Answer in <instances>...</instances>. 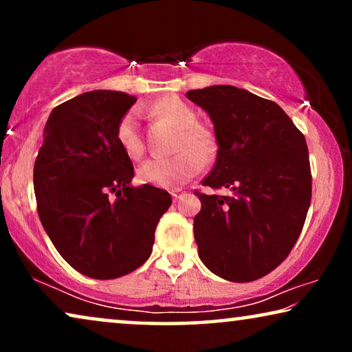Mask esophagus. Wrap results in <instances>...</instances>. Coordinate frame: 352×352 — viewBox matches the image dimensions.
Masks as SVG:
<instances>
[{
	"instance_id": "obj_1",
	"label": "esophagus",
	"mask_w": 352,
	"mask_h": 352,
	"mask_svg": "<svg viewBox=\"0 0 352 352\" xmlns=\"http://www.w3.org/2000/svg\"><path fill=\"white\" fill-rule=\"evenodd\" d=\"M171 197H173V200L177 201V200H181L182 197H184V192H181V190H173V192H171Z\"/></svg>"
}]
</instances>
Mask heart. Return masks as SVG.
I'll list each match as a JSON object with an SVG mask.
<instances>
[{"label": "heart", "instance_id": "b5f03b06", "mask_svg": "<svg viewBox=\"0 0 352 352\" xmlns=\"http://www.w3.org/2000/svg\"><path fill=\"white\" fill-rule=\"evenodd\" d=\"M151 112L157 118L179 129L176 139L175 157L151 158L138 170V179L165 189H175L192 179L201 170V160H208L216 151L214 136L199 124V115L189 104L166 96L152 104ZM117 141L129 158H139L144 152V142L136 110H129L117 124Z\"/></svg>", "mask_w": 352, "mask_h": 352}]
</instances>
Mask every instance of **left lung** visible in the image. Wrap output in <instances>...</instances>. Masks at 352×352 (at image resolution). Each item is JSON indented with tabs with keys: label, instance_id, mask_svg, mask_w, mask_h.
Wrapping results in <instances>:
<instances>
[{
	"label": "left lung",
	"instance_id": "obj_1",
	"mask_svg": "<svg viewBox=\"0 0 352 352\" xmlns=\"http://www.w3.org/2000/svg\"><path fill=\"white\" fill-rule=\"evenodd\" d=\"M186 96L210 115L218 142L201 184L230 190H195L199 256L226 280H256L288 256L305 226L312 192L306 139L276 102L247 89L216 85Z\"/></svg>",
	"mask_w": 352,
	"mask_h": 352
}]
</instances>
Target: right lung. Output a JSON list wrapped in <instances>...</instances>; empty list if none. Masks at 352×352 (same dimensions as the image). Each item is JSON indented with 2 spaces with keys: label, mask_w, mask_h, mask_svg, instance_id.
<instances>
[{
  "label": "right lung",
  "mask_w": 352,
  "mask_h": 352,
  "mask_svg": "<svg viewBox=\"0 0 352 352\" xmlns=\"http://www.w3.org/2000/svg\"><path fill=\"white\" fill-rule=\"evenodd\" d=\"M134 102L126 93L98 89L57 105L33 168L38 214L52 245L72 267L99 280L147 261L171 205L166 190L131 186L134 168L117 124Z\"/></svg>",
  "instance_id": "obj_1"
}]
</instances>
